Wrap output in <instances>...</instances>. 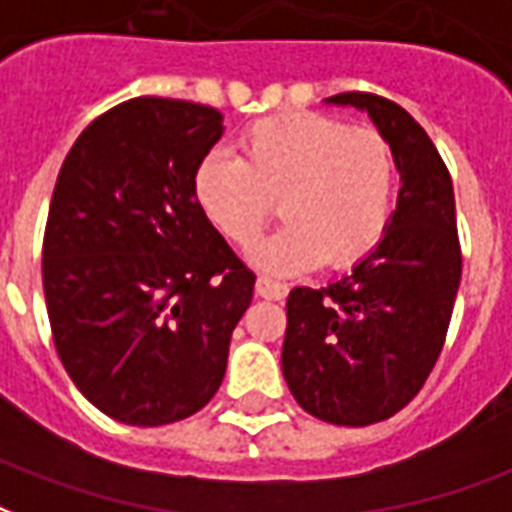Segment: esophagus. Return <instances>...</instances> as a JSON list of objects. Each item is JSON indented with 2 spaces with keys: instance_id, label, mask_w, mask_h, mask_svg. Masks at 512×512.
Instances as JSON below:
<instances>
[{
  "instance_id": "obj_1",
  "label": "esophagus",
  "mask_w": 512,
  "mask_h": 512,
  "mask_svg": "<svg viewBox=\"0 0 512 512\" xmlns=\"http://www.w3.org/2000/svg\"><path fill=\"white\" fill-rule=\"evenodd\" d=\"M255 290L260 298H268V301H282V298H287V290H290V287H287L285 282H276V279L260 276V279H257Z\"/></svg>"
}]
</instances>
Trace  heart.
<instances>
[{"mask_svg": "<svg viewBox=\"0 0 512 512\" xmlns=\"http://www.w3.org/2000/svg\"><path fill=\"white\" fill-rule=\"evenodd\" d=\"M396 179L382 132L328 113H287L241 135V160L208 151L195 170V198L238 249L260 241L279 200L287 225L252 257L266 271L293 274L361 263L391 225Z\"/></svg>", "mask_w": 512, "mask_h": 512, "instance_id": "1", "label": "heart"}]
</instances>
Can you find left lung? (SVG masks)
Wrapping results in <instances>:
<instances>
[{
    "label": "left lung",
    "instance_id": "obj_1",
    "mask_svg": "<svg viewBox=\"0 0 512 512\" xmlns=\"http://www.w3.org/2000/svg\"><path fill=\"white\" fill-rule=\"evenodd\" d=\"M388 138L401 173L388 233L352 274L287 298L282 372L309 415L369 426L404 410L434 369L461 282L453 181L426 130L380 94L344 92Z\"/></svg>",
    "mask_w": 512,
    "mask_h": 512
}]
</instances>
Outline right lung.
<instances>
[{
    "label": "right lung",
    "instance_id": "right-lung-1",
    "mask_svg": "<svg viewBox=\"0 0 512 512\" xmlns=\"http://www.w3.org/2000/svg\"><path fill=\"white\" fill-rule=\"evenodd\" d=\"M211 105L135 97L73 143L43 238L54 344L75 388L108 418L165 426L222 385L255 274L195 198L222 138Z\"/></svg>",
    "mask_w": 512,
    "mask_h": 512
}]
</instances>
